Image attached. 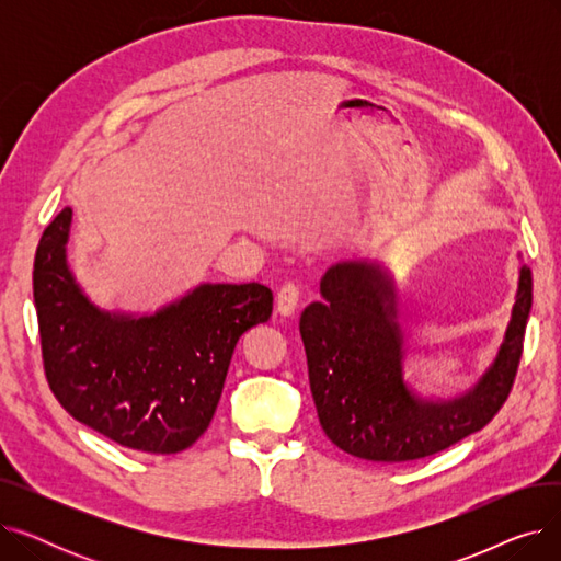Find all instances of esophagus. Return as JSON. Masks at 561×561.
Returning <instances> with one entry per match:
<instances>
[{"label": "esophagus", "mask_w": 561, "mask_h": 561, "mask_svg": "<svg viewBox=\"0 0 561 561\" xmlns=\"http://www.w3.org/2000/svg\"><path fill=\"white\" fill-rule=\"evenodd\" d=\"M300 305V288L296 284H284L277 293V311L282 316H293Z\"/></svg>", "instance_id": "34e87169"}]
</instances>
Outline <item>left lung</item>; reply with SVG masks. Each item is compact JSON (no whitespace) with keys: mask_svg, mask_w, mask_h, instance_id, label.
I'll use <instances>...</instances> for the list:
<instances>
[{"mask_svg":"<svg viewBox=\"0 0 561 561\" xmlns=\"http://www.w3.org/2000/svg\"><path fill=\"white\" fill-rule=\"evenodd\" d=\"M322 302L300 316L318 421L343 453L414 461L482 430L505 404L533 309V273L520 265L516 305L491 368L455 400H427L402 377L404 339L391 277L370 261H341L320 279Z\"/></svg>","mask_w":561,"mask_h":561,"instance_id":"8db88e82","label":"left lung"}]
</instances>
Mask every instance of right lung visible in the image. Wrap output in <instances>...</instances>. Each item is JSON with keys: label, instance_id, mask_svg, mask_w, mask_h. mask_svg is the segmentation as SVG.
Segmentation results:
<instances>
[{"label": "right lung", "instance_id": "add662e5", "mask_svg": "<svg viewBox=\"0 0 561 561\" xmlns=\"http://www.w3.org/2000/svg\"><path fill=\"white\" fill-rule=\"evenodd\" d=\"M72 209L41 236L34 259L47 385L72 419L125 448L174 455L209 427L239 339L273 313L263 284H199L152 316L111 313L68 268Z\"/></svg>", "mask_w": 561, "mask_h": 561}]
</instances>
